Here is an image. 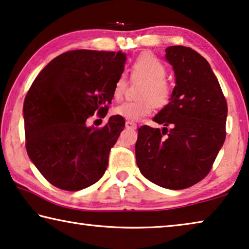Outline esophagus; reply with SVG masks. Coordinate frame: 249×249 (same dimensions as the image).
<instances>
[{"mask_svg":"<svg viewBox=\"0 0 249 249\" xmlns=\"http://www.w3.org/2000/svg\"><path fill=\"white\" fill-rule=\"evenodd\" d=\"M125 127L129 129H136L137 128V124H135L133 121H125Z\"/></svg>","mask_w":249,"mask_h":249,"instance_id":"1","label":"esophagus"}]
</instances>
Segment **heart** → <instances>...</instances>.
Segmentation results:
<instances>
[{
    "label": "heart",
    "instance_id": "obj_1",
    "mask_svg": "<svg viewBox=\"0 0 249 249\" xmlns=\"http://www.w3.org/2000/svg\"><path fill=\"white\" fill-rule=\"evenodd\" d=\"M132 76L144 81L139 92V100L124 101L113 109V113L130 121L140 120L150 114L154 105L162 108L169 102L171 88L166 81V66L152 54L138 56L131 67ZM127 88V79L124 74L119 75L114 82L113 97L120 99Z\"/></svg>",
    "mask_w": 249,
    "mask_h": 249
}]
</instances>
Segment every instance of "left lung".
<instances>
[{"instance_id":"obj_1","label":"left lung","mask_w":249,"mask_h":249,"mask_svg":"<svg viewBox=\"0 0 249 249\" xmlns=\"http://www.w3.org/2000/svg\"><path fill=\"white\" fill-rule=\"evenodd\" d=\"M176 86L169 103L142 125L136 142L137 166L148 180L167 189H186L212 169L226 138L227 102L204 56L188 47L166 49Z\"/></svg>"}]
</instances>
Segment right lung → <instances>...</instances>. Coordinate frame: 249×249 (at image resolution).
<instances>
[{
  "instance_id": "add662e5",
  "label": "right lung",
  "mask_w": 249,
  "mask_h": 249,
  "mask_svg": "<svg viewBox=\"0 0 249 249\" xmlns=\"http://www.w3.org/2000/svg\"><path fill=\"white\" fill-rule=\"evenodd\" d=\"M125 60L121 51L74 50L53 59L33 81L23 105L25 147L53 186L81 190L105 174L125 121L112 116L95 128L87 119L94 112L106 117Z\"/></svg>"
}]
</instances>
